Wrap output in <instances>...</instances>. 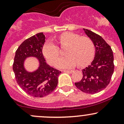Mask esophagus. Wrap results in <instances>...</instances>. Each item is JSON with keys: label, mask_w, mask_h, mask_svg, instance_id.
Masks as SVG:
<instances>
[{"label": "esophagus", "mask_w": 124, "mask_h": 124, "mask_svg": "<svg viewBox=\"0 0 124 124\" xmlns=\"http://www.w3.org/2000/svg\"><path fill=\"white\" fill-rule=\"evenodd\" d=\"M63 71V72H65V73H72V72H73V70H64Z\"/></svg>", "instance_id": "obj_1"}]
</instances>
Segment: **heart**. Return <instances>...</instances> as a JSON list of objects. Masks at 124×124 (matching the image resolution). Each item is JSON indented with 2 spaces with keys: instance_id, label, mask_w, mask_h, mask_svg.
<instances>
[{
  "instance_id": "heart-1",
  "label": "heart",
  "mask_w": 124,
  "mask_h": 124,
  "mask_svg": "<svg viewBox=\"0 0 124 124\" xmlns=\"http://www.w3.org/2000/svg\"><path fill=\"white\" fill-rule=\"evenodd\" d=\"M58 42L62 47L67 46L66 57L61 58L55 62V66L60 68H71L76 66H86L93 60L95 53L94 45L90 38L81 37L73 32H65L59 37ZM42 53L48 62L53 64L59 57V48L53 41H48L44 45Z\"/></svg>"
}]
</instances>
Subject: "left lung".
<instances>
[{"label":"left lung","instance_id":"obj_1","mask_svg":"<svg viewBox=\"0 0 124 124\" xmlns=\"http://www.w3.org/2000/svg\"><path fill=\"white\" fill-rule=\"evenodd\" d=\"M83 30L93 42L96 54L93 62L82 70V80L75 85L84 93L95 94L104 89L110 82L114 70L113 53L111 46L100 35Z\"/></svg>","mask_w":124,"mask_h":124}]
</instances>
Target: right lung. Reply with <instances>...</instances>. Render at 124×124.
I'll return each mask as SVG.
<instances>
[{
    "label": "right lung",
    "mask_w": 124,
    "mask_h": 124,
    "mask_svg": "<svg viewBox=\"0 0 124 124\" xmlns=\"http://www.w3.org/2000/svg\"><path fill=\"white\" fill-rule=\"evenodd\" d=\"M45 37L43 32L37 34L24 41L18 46L13 64L16 80L19 86L28 94L34 97H43L56 89L58 77L61 71L49 66L46 63L42 54ZM29 56L39 59V68L32 73L23 68V61Z\"/></svg>",
    "instance_id": "right-lung-1"
}]
</instances>
